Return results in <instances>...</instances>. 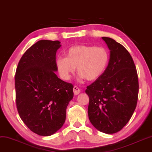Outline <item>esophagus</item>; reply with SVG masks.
I'll list each match as a JSON object with an SVG mask.
<instances>
[{"instance_id":"1","label":"esophagus","mask_w":152,"mask_h":152,"mask_svg":"<svg viewBox=\"0 0 152 152\" xmlns=\"http://www.w3.org/2000/svg\"><path fill=\"white\" fill-rule=\"evenodd\" d=\"M80 93V90L78 88L77 86H74V93L75 95H77Z\"/></svg>"}]
</instances>
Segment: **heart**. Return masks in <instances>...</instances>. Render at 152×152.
Wrapping results in <instances>:
<instances>
[{
	"instance_id": "1",
	"label": "heart",
	"mask_w": 152,
	"mask_h": 152,
	"mask_svg": "<svg viewBox=\"0 0 152 152\" xmlns=\"http://www.w3.org/2000/svg\"><path fill=\"white\" fill-rule=\"evenodd\" d=\"M65 56L56 60V66L61 78L69 80L77 66L80 78L88 81L97 80L104 74L109 63V50L102 46L76 45L65 51Z\"/></svg>"
}]
</instances>
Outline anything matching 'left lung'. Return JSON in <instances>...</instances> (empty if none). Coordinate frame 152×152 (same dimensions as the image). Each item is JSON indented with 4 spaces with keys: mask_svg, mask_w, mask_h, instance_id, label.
Masks as SVG:
<instances>
[{
    "mask_svg": "<svg viewBox=\"0 0 152 152\" xmlns=\"http://www.w3.org/2000/svg\"><path fill=\"white\" fill-rule=\"evenodd\" d=\"M110 50L107 69L87 86L90 123L99 131L113 134L127 124L137 106L139 82L131 55L121 44L102 37Z\"/></svg>",
    "mask_w": 152,
    "mask_h": 152,
    "instance_id": "1",
    "label": "left lung"
}]
</instances>
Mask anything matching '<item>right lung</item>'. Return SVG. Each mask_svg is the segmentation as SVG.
I'll return each mask as SVG.
<instances>
[{
    "mask_svg": "<svg viewBox=\"0 0 152 152\" xmlns=\"http://www.w3.org/2000/svg\"><path fill=\"white\" fill-rule=\"evenodd\" d=\"M59 41L41 40L21 57L15 76L16 106L21 119L34 133L50 136L60 129L74 97V86L57 76Z\"/></svg>",
    "mask_w": 152,
    "mask_h": 152,
    "instance_id": "right-lung-1",
    "label": "right lung"
}]
</instances>
